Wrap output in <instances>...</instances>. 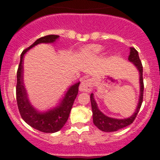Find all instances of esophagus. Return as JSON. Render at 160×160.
Here are the masks:
<instances>
[{"mask_svg": "<svg viewBox=\"0 0 160 160\" xmlns=\"http://www.w3.org/2000/svg\"><path fill=\"white\" fill-rule=\"evenodd\" d=\"M93 83L91 79H87L81 82V84L80 86V90L83 92H90L93 88Z\"/></svg>", "mask_w": 160, "mask_h": 160, "instance_id": "1", "label": "esophagus"}]
</instances>
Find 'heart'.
<instances>
[{"label":"heart","mask_w":160,"mask_h":160,"mask_svg":"<svg viewBox=\"0 0 160 160\" xmlns=\"http://www.w3.org/2000/svg\"><path fill=\"white\" fill-rule=\"evenodd\" d=\"M103 50V47L98 45H93V46H89L85 48V52L90 53V54H98Z\"/></svg>","instance_id":"1"}]
</instances>
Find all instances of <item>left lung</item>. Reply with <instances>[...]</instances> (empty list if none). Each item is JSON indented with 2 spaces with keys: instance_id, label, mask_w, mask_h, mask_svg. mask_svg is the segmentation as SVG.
Instances as JSON below:
<instances>
[{
  "instance_id": "1",
  "label": "left lung",
  "mask_w": 160,
  "mask_h": 160,
  "mask_svg": "<svg viewBox=\"0 0 160 160\" xmlns=\"http://www.w3.org/2000/svg\"><path fill=\"white\" fill-rule=\"evenodd\" d=\"M128 60L134 64V66L136 67L137 70L139 72L140 83V94L138 105H137L135 111L133 113V114L131 117L124 119H117L108 117V116L103 114L99 110V108L98 107V104H97L96 101H95L94 98H93V93L90 94V102H91L92 112H93V124L95 125V126L98 127L100 130L103 131V132H116V131L125 128V127L131 125L135 119L138 111L140 110V108H141L143 100V90H144V83H143L142 77L143 70L142 62L140 61L139 56H138V53L135 48H130V54L129 56H128Z\"/></svg>"
}]
</instances>
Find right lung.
I'll return each mask as SVG.
<instances>
[{
  "mask_svg": "<svg viewBox=\"0 0 160 160\" xmlns=\"http://www.w3.org/2000/svg\"><path fill=\"white\" fill-rule=\"evenodd\" d=\"M59 35H49L38 38L32 46L22 52L18 69L17 71L16 99L22 119L31 127L46 133H54L64 126L78 93L80 82L72 85L66 93L63 99L56 108L45 112H39L31 104L23 83V58L28 50L40 43H53Z\"/></svg>",
  "mask_w": 160,
  "mask_h": 160,
  "instance_id": "add662e5",
  "label": "right lung"
}]
</instances>
